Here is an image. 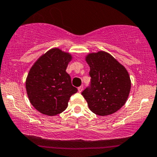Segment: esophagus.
I'll list each match as a JSON object with an SVG mask.
<instances>
[{"mask_svg": "<svg viewBox=\"0 0 157 157\" xmlns=\"http://www.w3.org/2000/svg\"><path fill=\"white\" fill-rule=\"evenodd\" d=\"M82 90H83V86H82H82L79 87V88H78V91H79V93H81V92H82Z\"/></svg>", "mask_w": 157, "mask_h": 157, "instance_id": "esophagus-1", "label": "esophagus"}]
</instances>
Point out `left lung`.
Instances as JSON below:
<instances>
[{
    "mask_svg": "<svg viewBox=\"0 0 157 157\" xmlns=\"http://www.w3.org/2000/svg\"><path fill=\"white\" fill-rule=\"evenodd\" d=\"M90 86L82 92L91 112L106 116L117 112L125 104L131 88L127 69L105 51L89 53Z\"/></svg>",
    "mask_w": 157,
    "mask_h": 157,
    "instance_id": "1",
    "label": "left lung"
}]
</instances>
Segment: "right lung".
<instances>
[{
  "label": "right lung",
  "mask_w": 157,
  "mask_h": 157,
  "mask_svg": "<svg viewBox=\"0 0 157 157\" xmlns=\"http://www.w3.org/2000/svg\"><path fill=\"white\" fill-rule=\"evenodd\" d=\"M72 56L52 48L41 56L29 70L26 90L29 101L41 114L55 116L66 109L77 92L66 72Z\"/></svg>",
  "instance_id": "right-lung-1"
}]
</instances>
